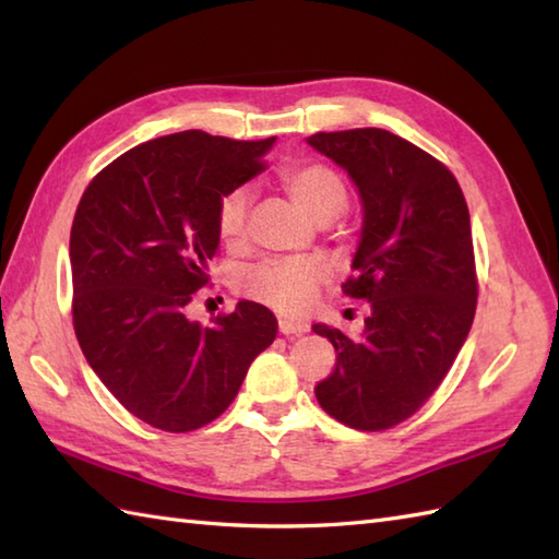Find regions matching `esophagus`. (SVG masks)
Wrapping results in <instances>:
<instances>
[{
	"label": "esophagus",
	"instance_id": "obj_1",
	"mask_svg": "<svg viewBox=\"0 0 559 559\" xmlns=\"http://www.w3.org/2000/svg\"><path fill=\"white\" fill-rule=\"evenodd\" d=\"M278 329H281V334H283V336H288V338L302 336L305 331H310V326H307L305 322H290V319H281V322H278Z\"/></svg>",
	"mask_w": 559,
	"mask_h": 559
}]
</instances>
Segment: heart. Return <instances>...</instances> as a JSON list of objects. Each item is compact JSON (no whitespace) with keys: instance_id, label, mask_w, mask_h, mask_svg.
I'll list each match as a JSON object with an SVG mask.
<instances>
[{"instance_id":"b5f03b06","label":"heart","mask_w":559,"mask_h":559,"mask_svg":"<svg viewBox=\"0 0 559 559\" xmlns=\"http://www.w3.org/2000/svg\"><path fill=\"white\" fill-rule=\"evenodd\" d=\"M281 185L307 216L331 221L346 209L348 187L343 177L322 163L295 165L281 173ZM249 194L242 187L225 192L218 201L216 230L225 245H235L245 233ZM329 278L322 259H266L240 273L237 286L261 305L281 314H302L310 310L317 288Z\"/></svg>"}]
</instances>
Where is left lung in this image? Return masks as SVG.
Masks as SVG:
<instances>
[{"instance_id": "1", "label": "left lung", "mask_w": 559, "mask_h": 559, "mask_svg": "<svg viewBox=\"0 0 559 559\" xmlns=\"http://www.w3.org/2000/svg\"><path fill=\"white\" fill-rule=\"evenodd\" d=\"M307 144L358 187L362 230L343 293L370 302L358 338L312 326L336 348L334 372L314 394L343 425L389 430L442 384L476 317L466 199L447 165L386 129L319 132Z\"/></svg>"}]
</instances>
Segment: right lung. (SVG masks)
Masks as SVG:
<instances>
[{
    "mask_svg": "<svg viewBox=\"0 0 559 559\" xmlns=\"http://www.w3.org/2000/svg\"><path fill=\"white\" fill-rule=\"evenodd\" d=\"M273 141L199 129L151 139L79 201L69 240L79 346L110 394L158 430L216 420L276 338V317L249 300L209 326L187 317L218 252V201L264 168Z\"/></svg>",
    "mask_w": 559,
    "mask_h": 559,
    "instance_id": "add662e5",
    "label": "right lung"
}]
</instances>
